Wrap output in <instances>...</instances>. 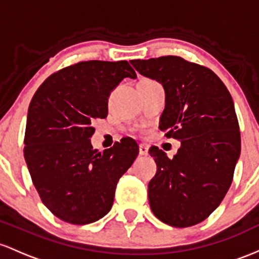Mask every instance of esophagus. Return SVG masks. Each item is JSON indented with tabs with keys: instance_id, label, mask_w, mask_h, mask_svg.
<instances>
[{
	"instance_id": "34e87169",
	"label": "esophagus",
	"mask_w": 259,
	"mask_h": 259,
	"mask_svg": "<svg viewBox=\"0 0 259 259\" xmlns=\"http://www.w3.org/2000/svg\"><path fill=\"white\" fill-rule=\"evenodd\" d=\"M139 155L142 156H147L148 155V147L144 144L139 145Z\"/></svg>"
}]
</instances>
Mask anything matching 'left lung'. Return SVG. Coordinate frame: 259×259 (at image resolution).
<instances>
[{
  "mask_svg": "<svg viewBox=\"0 0 259 259\" xmlns=\"http://www.w3.org/2000/svg\"><path fill=\"white\" fill-rule=\"evenodd\" d=\"M136 71L165 91L159 128L181 147L170 159L149 149L156 174L148 185L154 215L167 225H196L219 207L232 182L241 136L232 98L213 71L179 56L132 60Z\"/></svg>",
  "mask_w": 259,
  "mask_h": 259,
  "instance_id": "left-lung-1",
  "label": "left lung"
}]
</instances>
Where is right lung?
<instances>
[{"instance_id":"right-lung-1","label":"right lung","mask_w":259,"mask_h":259,"mask_svg":"<svg viewBox=\"0 0 259 259\" xmlns=\"http://www.w3.org/2000/svg\"><path fill=\"white\" fill-rule=\"evenodd\" d=\"M127 77H137L127 61H85L51 74L31 99L25 162L42 203L63 222L85 225L106 215L137 158L131 138L103 153L91 142L92 121L106 117L110 93Z\"/></svg>"}]
</instances>
